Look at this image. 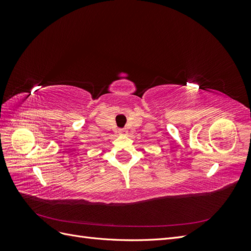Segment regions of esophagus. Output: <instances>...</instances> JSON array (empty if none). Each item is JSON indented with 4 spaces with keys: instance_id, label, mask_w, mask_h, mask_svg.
<instances>
[{
    "instance_id": "obj_1",
    "label": "esophagus",
    "mask_w": 251,
    "mask_h": 251,
    "mask_svg": "<svg viewBox=\"0 0 251 251\" xmlns=\"http://www.w3.org/2000/svg\"><path fill=\"white\" fill-rule=\"evenodd\" d=\"M119 133H120L121 135H126V134H127V131L126 130V128H120Z\"/></svg>"
}]
</instances>
